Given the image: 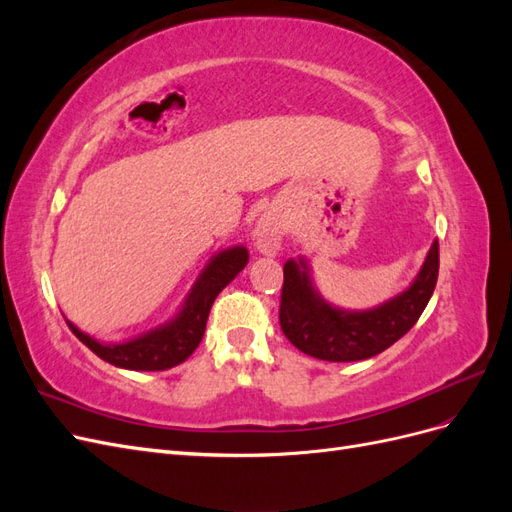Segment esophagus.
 <instances>
[{"mask_svg":"<svg viewBox=\"0 0 512 512\" xmlns=\"http://www.w3.org/2000/svg\"><path fill=\"white\" fill-rule=\"evenodd\" d=\"M256 252L265 254V256H275L282 250V241H284V222L277 213L267 211L262 218L258 220L254 235H252Z\"/></svg>","mask_w":512,"mask_h":512,"instance_id":"esophagus-1","label":"esophagus"}]
</instances>
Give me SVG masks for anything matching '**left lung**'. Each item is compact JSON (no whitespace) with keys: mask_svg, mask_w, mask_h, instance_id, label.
<instances>
[{"mask_svg":"<svg viewBox=\"0 0 512 512\" xmlns=\"http://www.w3.org/2000/svg\"><path fill=\"white\" fill-rule=\"evenodd\" d=\"M440 252L433 241L414 282L371 309L331 305L316 290L305 256L284 265L280 324L292 346L320 361L350 363L371 359L404 337L427 307L438 282Z\"/></svg>","mask_w":512,"mask_h":512,"instance_id":"left-lung-1","label":"left lung"}]
</instances>
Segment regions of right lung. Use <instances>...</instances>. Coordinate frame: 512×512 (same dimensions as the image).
<instances>
[{"label":"right lung","instance_id":"right-lung-1","mask_svg":"<svg viewBox=\"0 0 512 512\" xmlns=\"http://www.w3.org/2000/svg\"><path fill=\"white\" fill-rule=\"evenodd\" d=\"M247 260H250V254L243 245L228 247V250L215 254L203 273L198 275V280L173 318L156 329L126 339V342H98L96 337L83 333L70 320L66 322L72 333L106 363L132 371L170 369L183 363L198 348L200 339L205 335L215 297L243 271Z\"/></svg>","mask_w":512,"mask_h":512}]
</instances>
